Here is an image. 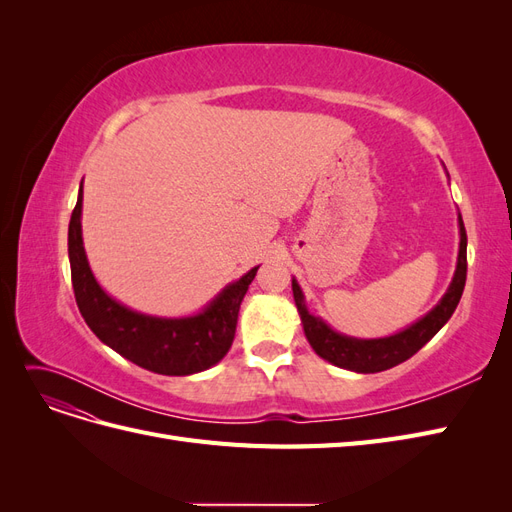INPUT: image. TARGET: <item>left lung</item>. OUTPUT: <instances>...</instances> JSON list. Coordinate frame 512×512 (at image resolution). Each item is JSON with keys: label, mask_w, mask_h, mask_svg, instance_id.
<instances>
[{"label": "left lung", "mask_w": 512, "mask_h": 512, "mask_svg": "<svg viewBox=\"0 0 512 512\" xmlns=\"http://www.w3.org/2000/svg\"><path fill=\"white\" fill-rule=\"evenodd\" d=\"M457 224H459L457 267H455L451 284H448L444 292V297L436 303V307L429 309L423 318H418L416 322L410 324V327L401 329L393 335L361 339V337H350L335 331L331 324H327L320 316H314L309 312L305 294L299 282L292 277L294 305H297V312L301 316L307 342L314 348V352L320 356V359L329 361L331 365H337L342 369L356 371V374H376V371L391 369L399 363L408 361L412 354L421 350L429 339L436 335L448 320H451L463 294V286H466L468 237H466V226H463V220H461V213H457Z\"/></svg>", "instance_id": "obj_1"}]
</instances>
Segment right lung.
Listing matches in <instances>:
<instances>
[{
  "mask_svg": "<svg viewBox=\"0 0 512 512\" xmlns=\"http://www.w3.org/2000/svg\"><path fill=\"white\" fill-rule=\"evenodd\" d=\"M83 181L68 226L72 288L87 327L123 359L162 376H192L218 365L232 346L239 307L258 267L224 286L190 316H151L111 297L89 267L83 245Z\"/></svg>",
  "mask_w": 512,
  "mask_h": 512,
  "instance_id": "add662e5",
  "label": "right lung"
}]
</instances>
